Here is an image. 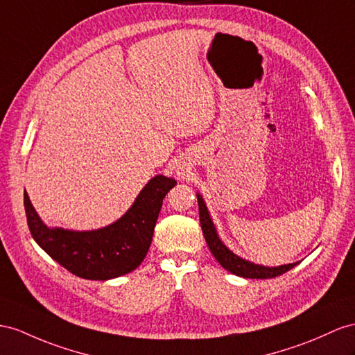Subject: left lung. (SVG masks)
Wrapping results in <instances>:
<instances>
[{"mask_svg": "<svg viewBox=\"0 0 355 355\" xmlns=\"http://www.w3.org/2000/svg\"><path fill=\"white\" fill-rule=\"evenodd\" d=\"M196 196H198V205H199V222H201V226H202L205 241L214 255V258L219 261V264L225 270H228L230 272H232V275H237L240 277L271 279V277H277L280 275H284V272L294 268L298 264V262H294V264H286V266H279V267H264V266L253 264L250 261L237 257L234 252H231L225 246L222 240L219 239V235H217L214 223L211 220L210 213L207 210V205L204 202L202 196L199 193Z\"/></svg>", "mask_w": 355, "mask_h": 355, "instance_id": "left-lung-1", "label": "left lung"}]
</instances>
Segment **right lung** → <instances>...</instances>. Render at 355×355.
<instances>
[{"label": "right lung", "mask_w": 355, "mask_h": 355, "mask_svg": "<svg viewBox=\"0 0 355 355\" xmlns=\"http://www.w3.org/2000/svg\"><path fill=\"white\" fill-rule=\"evenodd\" d=\"M177 184L174 178L153 177L127 213L94 231L49 228L24 192L26 222L35 243L75 276L88 280L120 277L138 268L150 249L163 198Z\"/></svg>", "instance_id": "add662e5"}]
</instances>
